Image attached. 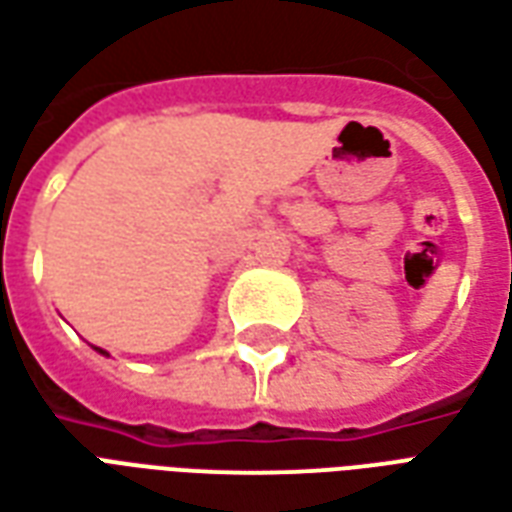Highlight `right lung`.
<instances>
[{"mask_svg":"<svg viewBox=\"0 0 512 512\" xmlns=\"http://www.w3.org/2000/svg\"><path fill=\"white\" fill-rule=\"evenodd\" d=\"M95 351H98V354H104V356H109V354H106V351H104V348H95Z\"/></svg>","mask_w":512,"mask_h":512,"instance_id":"1","label":"right lung"}]
</instances>
